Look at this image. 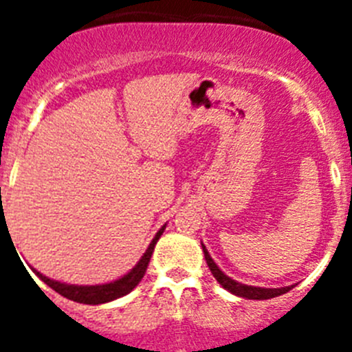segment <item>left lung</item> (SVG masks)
Instances as JSON below:
<instances>
[{
  "label": "left lung",
  "instance_id": "1",
  "mask_svg": "<svg viewBox=\"0 0 352 352\" xmlns=\"http://www.w3.org/2000/svg\"><path fill=\"white\" fill-rule=\"evenodd\" d=\"M203 252H204V257H206L208 266H210L211 273H213V276L217 278V282H219V284L222 285L223 289H227L229 292L236 294V296L247 298V300H270V298H275V296H280V294H285V292H289L292 289V285H291V287L264 289V287H254V285L239 284V282L229 278V276H227L226 273H223L222 270L217 266V264H214V261L210 257V254H208V250H206V247H204V245H203Z\"/></svg>",
  "mask_w": 352,
  "mask_h": 352
}]
</instances>
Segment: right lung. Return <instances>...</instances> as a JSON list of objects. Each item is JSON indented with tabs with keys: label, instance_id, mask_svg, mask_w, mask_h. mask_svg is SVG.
<instances>
[{
	"label": "right lung",
	"instance_id": "right-lung-1",
	"mask_svg": "<svg viewBox=\"0 0 352 352\" xmlns=\"http://www.w3.org/2000/svg\"><path fill=\"white\" fill-rule=\"evenodd\" d=\"M166 226L162 227L160 231L155 234L153 241L149 243L148 250L144 252V256L141 257L138 264H135V268L132 270L130 273H126L125 276H121L118 280L111 282V284H102V285H68V284H61V282H56L47 278V276H43L42 273L35 272L36 275L40 276V280L45 282L51 289H54L58 294L61 296L68 298V300H74L77 303H86V305H100V303H107V301H113L116 298L125 296L132 291L135 285L141 282V278L144 276L146 268H148L149 259L153 256V250H155V245H157L158 238L162 236Z\"/></svg>",
	"mask_w": 352,
	"mask_h": 352
}]
</instances>
